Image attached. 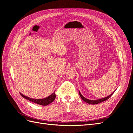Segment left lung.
I'll return each instance as SVG.
<instances>
[{"label": "left lung", "mask_w": 133, "mask_h": 133, "mask_svg": "<svg viewBox=\"0 0 133 133\" xmlns=\"http://www.w3.org/2000/svg\"><path fill=\"white\" fill-rule=\"evenodd\" d=\"M115 90H116V89H115ZM115 90H114L113 92H112V93H111L110 95H109V96H107V97L103 98L100 99L94 100L88 99L85 98V97H84V96L81 94V93H80V91H79V95H80V98H82V99L83 100V101H84V102L87 103H88V104H99V103H102V102H104V101H105V100H107V99H108L112 94H113V93L115 92Z\"/></svg>", "instance_id": "obj_1"}]
</instances>
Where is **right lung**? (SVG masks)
<instances>
[{"mask_svg": "<svg viewBox=\"0 0 133 133\" xmlns=\"http://www.w3.org/2000/svg\"><path fill=\"white\" fill-rule=\"evenodd\" d=\"M20 94H21L22 97L25 98L26 99L29 100V101L35 103L36 104H39V105H43V106L47 105H48V104L51 103L55 100V98L56 97L55 91L53 92V93H52L50 95L48 96V97H46L45 98L39 99H33V98H30L29 97H28V96H25L24 95L22 94L21 92H20Z\"/></svg>", "mask_w": 133, "mask_h": 133, "instance_id": "right-lung-1", "label": "right lung"}]
</instances>
